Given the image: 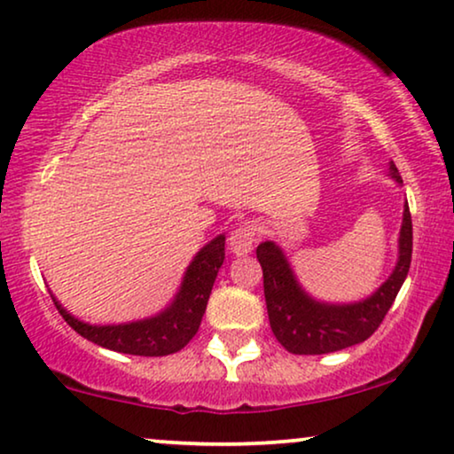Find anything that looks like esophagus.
Returning <instances> with one entry per match:
<instances>
[{
    "instance_id": "esophagus-1",
    "label": "esophagus",
    "mask_w": 454,
    "mask_h": 454,
    "mask_svg": "<svg viewBox=\"0 0 454 454\" xmlns=\"http://www.w3.org/2000/svg\"><path fill=\"white\" fill-rule=\"evenodd\" d=\"M253 240H255V228L249 226V223H243L237 231H232L231 239H228V249L237 257L249 255L253 251Z\"/></svg>"
}]
</instances>
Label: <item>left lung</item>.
Wrapping results in <instances>:
<instances>
[{
    "mask_svg": "<svg viewBox=\"0 0 454 454\" xmlns=\"http://www.w3.org/2000/svg\"><path fill=\"white\" fill-rule=\"evenodd\" d=\"M390 178L403 184L395 161H390ZM413 251V223L404 201L403 223L398 232V257L392 274L370 297L353 303H325L313 299L301 286L286 253L274 240L257 247V259L263 270V293L270 325L278 342L293 355H325L359 344L370 338L395 303L398 290L409 274Z\"/></svg>",
    "mask_w": 454,
    "mask_h": 454,
    "instance_id": "8db88e82",
    "label": "left lung"
}]
</instances>
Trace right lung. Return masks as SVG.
I'll return each mask as SVG.
<instances>
[{
    "label": "right lung",
    "mask_w": 454,
    "mask_h": 454,
    "mask_svg": "<svg viewBox=\"0 0 454 454\" xmlns=\"http://www.w3.org/2000/svg\"><path fill=\"white\" fill-rule=\"evenodd\" d=\"M223 243H226V237L217 234L192 257L170 305L151 317L126 324L95 325L70 316L56 297H53V303L72 330L99 347L116 350V353L141 355V357L172 355L184 348L201 325L211 288L226 255Z\"/></svg>",
    "instance_id": "1"
}]
</instances>
